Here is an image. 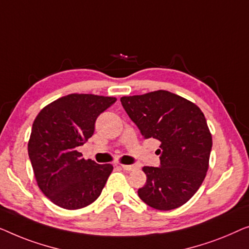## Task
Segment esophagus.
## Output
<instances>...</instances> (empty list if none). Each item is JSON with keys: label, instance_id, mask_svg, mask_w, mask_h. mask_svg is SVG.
Instances as JSON below:
<instances>
[{"label": "esophagus", "instance_id": "esophagus-1", "mask_svg": "<svg viewBox=\"0 0 249 249\" xmlns=\"http://www.w3.org/2000/svg\"><path fill=\"white\" fill-rule=\"evenodd\" d=\"M121 167L126 171H133L135 169V166H132V164H121Z\"/></svg>", "mask_w": 249, "mask_h": 249}]
</instances>
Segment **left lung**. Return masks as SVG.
Masks as SVG:
<instances>
[{
    "instance_id": "left-lung-1",
    "label": "left lung",
    "mask_w": 249,
    "mask_h": 249,
    "mask_svg": "<svg viewBox=\"0 0 249 249\" xmlns=\"http://www.w3.org/2000/svg\"><path fill=\"white\" fill-rule=\"evenodd\" d=\"M121 103L144 139L160 144V167H143L146 183L139 197L168 211L185 204L201 186L209 169L212 135L202 110L166 90L126 96Z\"/></svg>"
}]
</instances>
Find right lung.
<instances>
[{
    "instance_id": "add662e5",
    "label": "right lung",
    "mask_w": 249,
    "mask_h": 249,
    "mask_svg": "<svg viewBox=\"0 0 249 249\" xmlns=\"http://www.w3.org/2000/svg\"><path fill=\"white\" fill-rule=\"evenodd\" d=\"M115 101L114 97L71 93L47 105L35 118L28 155L38 186L54 204L78 210L99 197L113 166L83 159L76 148L92 136L97 117Z\"/></svg>"
}]
</instances>
